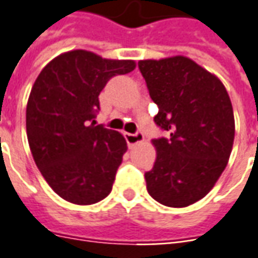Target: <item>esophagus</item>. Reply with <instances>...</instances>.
<instances>
[{
    "label": "esophagus",
    "mask_w": 258,
    "mask_h": 258,
    "mask_svg": "<svg viewBox=\"0 0 258 258\" xmlns=\"http://www.w3.org/2000/svg\"><path fill=\"white\" fill-rule=\"evenodd\" d=\"M125 140L128 145H136L138 143H143L144 141V134L143 133H136V134H130V133H125Z\"/></svg>",
    "instance_id": "1"
}]
</instances>
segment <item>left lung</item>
<instances>
[{"mask_svg": "<svg viewBox=\"0 0 258 258\" xmlns=\"http://www.w3.org/2000/svg\"><path fill=\"white\" fill-rule=\"evenodd\" d=\"M154 117L169 138L152 140L157 159L147 190L169 208L201 201L225 171L234 141V115L223 83L186 56L140 60Z\"/></svg>", "mask_w": 258, "mask_h": 258, "instance_id": "left-lung-1", "label": "left lung"}]
</instances>
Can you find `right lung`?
Wrapping results in <instances>:
<instances>
[{
    "instance_id": "1",
    "label": "right lung",
    "mask_w": 258,
    "mask_h": 258,
    "mask_svg": "<svg viewBox=\"0 0 258 258\" xmlns=\"http://www.w3.org/2000/svg\"><path fill=\"white\" fill-rule=\"evenodd\" d=\"M134 60L104 59L78 49L56 56L42 69L26 104L29 148L48 185L75 205H93L113 188L127 151L124 137L94 125L99 94Z\"/></svg>"
}]
</instances>
